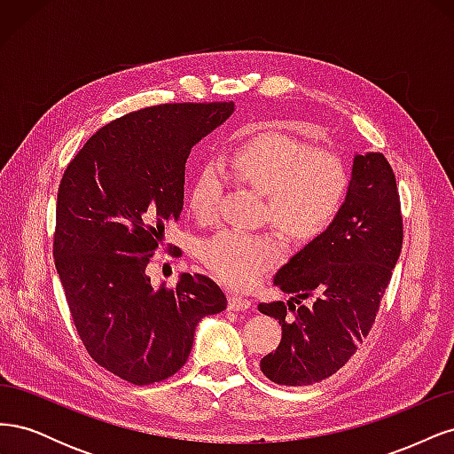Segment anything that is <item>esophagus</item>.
Returning <instances> with one entry per match:
<instances>
[{"instance_id":"esophagus-1","label":"esophagus","mask_w":454,"mask_h":454,"mask_svg":"<svg viewBox=\"0 0 454 454\" xmlns=\"http://www.w3.org/2000/svg\"><path fill=\"white\" fill-rule=\"evenodd\" d=\"M252 307V301L246 299V297H240V295H235L231 294L229 295V309L231 310H248Z\"/></svg>"}]
</instances>
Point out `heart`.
Masks as SVG:
<instances>
[{"label": "heart", "mask_w": 454, "mask_h": 454, "mask_svg": "<svg viewBox=\"0 0 454 454\" xmlns=\"http://www.w3.org/2000/svg\"><path fill=\"white\" fill-rule=\"evenodd\" d=\"M223 167L263 193L265 217L299 242L316 239L332 225L348 191V172L335 153L282 132H255L231 151ZM223 185V170L206 162L189 189V208L200 222L214 219ZM282 255V240L269 231L223 229L200 244L202 263L232 287L255 284Z\"/></svg>", "instance_id": "heart-1"}]
</instances>
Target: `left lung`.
<instances>
[{"label": "left lung", "mask_w": 454, "mask_h": 454, "mask_svg": "<svg viewBox=\"0 0 454 454\" xmlns=\"http://www.w3.org/2000/svg\"><path fill=\"white\" fill-rule=\"evenodd\" d=\"M403 242L395 176L382 153L354 155L345 202L322 235L274 277L294 297L259 303L278 320V348L261 360L267 379L309 387L345 365L367 337ZM314 296L312 306L300 299Z\"/></svg>", "instance_id": "8db88e82"}]
</instances>
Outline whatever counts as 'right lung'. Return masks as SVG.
I'll use <instances>...</instances> for the list:
<instances>
[{
    "mask_svg": "<svg viewBox=\"0 0 454 454\" xmlns=\"http://www.w3.org/2000/svg\"><path fill=\"white\" fill-rule=\"evenodd\" d=\"M232 112V102L140 109L90 136L62 176L54 265L90 358L122 380L177 373L197 324L227 309L208 277L185 272L157 290L145 269L184 210L191 147Z\"/></svg>",
    "mask_w": 454,
    "mask_h": 454,
    "instance_id": "obj_1",
    "label": "right lung"
}]
</instances>
